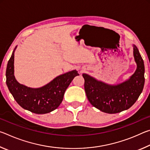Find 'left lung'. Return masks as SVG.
<instances>
[{
  "label": "left lung",
  "instance_id": "8db88e82",
  "mask_svg": "<svg viewBox=\"0 0 150 150\" xmlns=\"http://www.w3.org/2000/svg\"><path fill=\"white\" fill-rule=\"evenodd\" d=\"M134 57L137 64L135 73L119 85H109L83 74L86 95L93 106L104 112L115 114L127 110L136 103L144 88L145 68L143 59L134 45Z\"/></svg>",
  "mask_w": 150,
  "mask_h": 150
}]
</instances>
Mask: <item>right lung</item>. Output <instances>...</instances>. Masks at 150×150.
I'll return each instance as SVG.
<instances>
[{"label": "right lung", "instance_id": "right-lung-1", "mask_svg": "<svg viewBox=\"0 0 150 150\" xmlns=\"http://www.w3.org/2000/svg\"><path fill=\"white\" fill-rule=\"evenodd\" d=\"M14 57V51L7 64V87L21 107L35 114H46L56 109L62 103L65 91L73 78L79 75L77 71L73 70L58 76L44 87L30 88L20 84L15 79Z\"/></svg>", "mask_w": 150, "mask_h": 150}]
</instances>
